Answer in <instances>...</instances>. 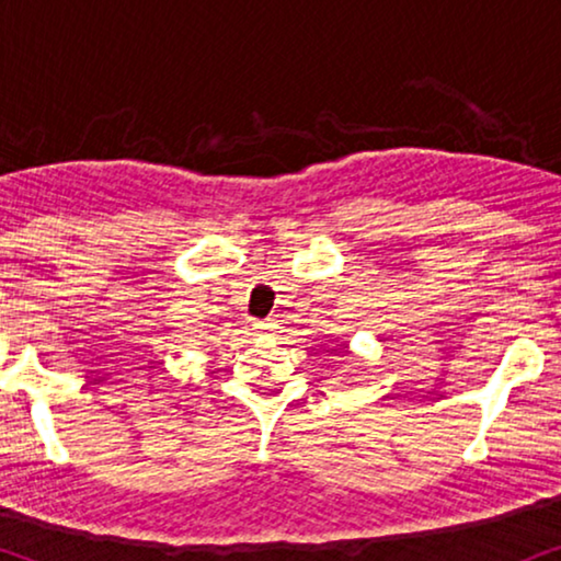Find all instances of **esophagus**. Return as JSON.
<instances>
[{"label":"esophagus","instance_id":"34e87169","mask_svg":"<svg viewBox=\"0 0 561 561\" xmlns=\"http://www.w3.org/2000/svg\"><path fill=\"white\" fill-rule=\"evenodd\" d=\"M255 329H257V334H271V324H265V321H257L255 324Z\"/></svg>","mask_w":561,"mask_h":561}]
</instances>
